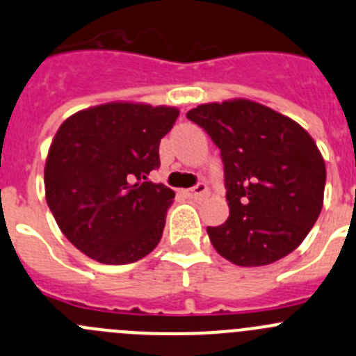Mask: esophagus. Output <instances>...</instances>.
<instances>
[{"instance_id":"esophagus-1","label":"esophagus","mask_w":356,"mask_h":356,"mask_svg":"<svg viewBox=\"0 0 356 356\" xmlns=\"http://www.w3.org/2000/svg\"><path fill=\"white\" fill-rule=\"evenodd\" d=\"M207 193H209L207 184H196L195 188L184 189V195L188 196V198H198V196H205Z\"/></svg>"}]
</instances>
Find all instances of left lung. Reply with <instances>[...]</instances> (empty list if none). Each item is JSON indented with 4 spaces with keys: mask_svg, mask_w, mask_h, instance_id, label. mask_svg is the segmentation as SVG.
<instances>
[{
    "mask_svg": "<svg viewBox=\"0 0 356 356\" xmlns=\"http://www.w3.org/2000/svg\"><path fill=\"white\" fill-rule=\"evenodd\" d=\"M220 149L229 217L207 227L213 248L238 266H266L302 243L323 207L325 161L289 116L248 99L188 111Z\"/></svg>",
    "mask_w": 356,
    "mask_h": 356,
    "instance_id": "8db88e82",
    "label": "left lung"
}]
</instances>
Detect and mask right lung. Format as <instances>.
<instances>
[{
  "mask_svg": "<svg viewBox=\"0 0 356 356\" xmlns=\"http://www.w3.org/2000/svg\"><path fill=\"white\" fill-rule=\"evenodd\" d=\"M179 109L116 101L81 109L55 134L44 198L64 236L102 264H130L158 245L175 193L147 179Z\"/></svg>",
  "mask_w": 356,
  "mask_h": 356,
  "instance_id": "add662e5",
  "label": "right lung"
}]
</instances>
